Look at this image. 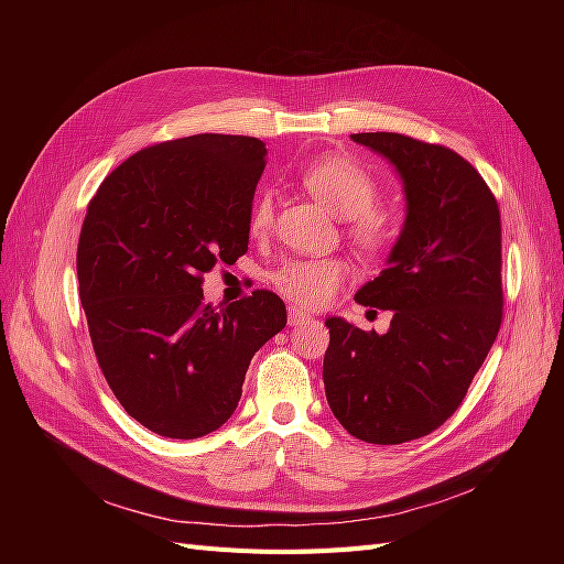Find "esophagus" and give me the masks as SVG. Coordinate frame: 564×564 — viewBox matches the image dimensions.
<instances>
[{
    "label": "esophagus",
    "mask_w": 564,
    "mask_h": 564,
    "mask_svg": "<svg viewBox=\"0 0 564 564\" xmlns=\"http://www.w3.org/2000/svg\"><path fill=\"white\" fill-rule=\"evenodd\" d=\"M305 322H311V313H305L303 308L292 305V308H289V324H292V327H301Z\"/></svg>",
    "instance_id": "34e87169"
}]
</instances>
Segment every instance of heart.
<instances>
[{
    "instance_id": "b5f03b06",
    "label": "heart",
    "mask_w": 564,
    "mask_h": 564,
    "mask_svg": "<svg viewBox=\"0 0 564 564\" xmlns=\"http://www.w3.org/2000/svg\"><path fill=\"white\" fill-rule=\"evenodd\" d=\"M301 183L334 216L350 220V237L360 251L377 256L395 240L392 220L373 209L379 202V185L360 164L346 158H319L301 169ZM272 214V195H259L249 216L251 232L268 230ZM346 275L348 265L340 259H292L272 272V284L289 301L319 308L336 294Z\"/></svg>"
}]
</instances>
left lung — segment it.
Instances as JSON below:
<instances>
[{
  "label": "left lung",
  "instance_id": "1",
  "mask_svg": "<svg viewBox=\"0 0 564 564\" xmlns=\"http://www.w3.org/2000/svg\"><path fill=\"white\" fill-rule=\"evenodd\" d=\"M395 166L404 226L386 270L355 301L392 311L386 334L329 317L324 392L344 429L371 445L429 435L466 398L501 327V216L485 178L445 145L350 133Z\"/></svg>",
  "mask_w": 564,
  "mask_h": 564
}]
</instances>
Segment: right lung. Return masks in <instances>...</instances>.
<instances>
[{"label": "right lung", "instance_id": "add662e5", "mask_svg": "<svg viewBox=\"0 0 564 564\" xmlns=\"http://www.w3.org/2000/svg\"><path fill=\"white\" fill-rule=\"evenodd\" d=\"M251 135L197 133L135 152L100 183L77 247L79 301L124 412L162 437L220 429L253 352L284 329L278 294L212 308L202 275L235 263L265 166Z\"/></svg>", "mask_w": 564, "mask_h": 564}]
</instances>
